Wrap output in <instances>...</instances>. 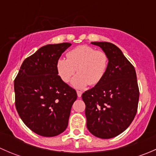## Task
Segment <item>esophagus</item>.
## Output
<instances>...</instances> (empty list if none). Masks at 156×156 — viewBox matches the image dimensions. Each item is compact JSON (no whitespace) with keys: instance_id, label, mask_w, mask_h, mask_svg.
I'll return each mask as SVG.
<instances>
[{"instance_id":"1","label":"esophagus","mask_w":156,"mask_h":156,"mask_svg":"<svg viewBox=\"0 0 156 156\" xmlns=\"http://www.w3.org/2000/svg\"><path fill=\"white\" fill-rule=\"evenodd\" d=\"M83 92L82 91H80V90H77V95H78V97H81V95H82Z\"/></svg>"}]
</instances>
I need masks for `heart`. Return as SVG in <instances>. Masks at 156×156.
<instances>
[{"label": "heart", "instance_id": "heart-1", "mask_svg": "<svg viewBox=\"0 0 156 156\" xmlns=\"http://www.w3.org/2000/svg\"><path fill=\"white\" fill-rule=\"evenodd\" d=\"M107 53L97 50L92 47L81 45L69 50L66 59L59 58L56 63L57 75L62 81L67 83L72 79V85L76 88L85 87L87 84L96 85L103 80L108 66Z\"/></svg>", "mask_w": 156, "mask_h": 156}]
</instances>
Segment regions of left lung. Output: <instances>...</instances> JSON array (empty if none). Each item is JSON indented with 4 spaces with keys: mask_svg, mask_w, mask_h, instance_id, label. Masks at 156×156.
<instances>
[{
    "mask_svg": "<svg viewBox=\"0 0 156 156\" xmlns=\"http://www.w3.org/2000/svg\"><path fill=\"white\" fill-rule=\"evenodd\" d=\"M107 53L104 78L83 93L87 127L99 138L118 136L130 126L137 112L139 87L136 71L117 46L109 42H91Z\"/></svg>",
    "mask_w": 156,
    "mask_h": 156,
    "instance_id": "1",
    "label": "left lung"
}]
</instances>
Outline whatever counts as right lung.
<instances>
[{"label":"right lung","instance_id":"right-lung-1","mask_svg":"<svg viewBox=\"0 0 156 156\" xmlns=\"http://www.w3.org/2000/svg\"><path fill=\"white\" fill-rule=\"evenodd\" d=\"M70 43L48 44L26 58L14 81L15 105L29 129L43 136H54L68 126L75 89L61 80L56 61Z\"/></svg>","mask_w":156,"mask_h":156}]
</instances>
